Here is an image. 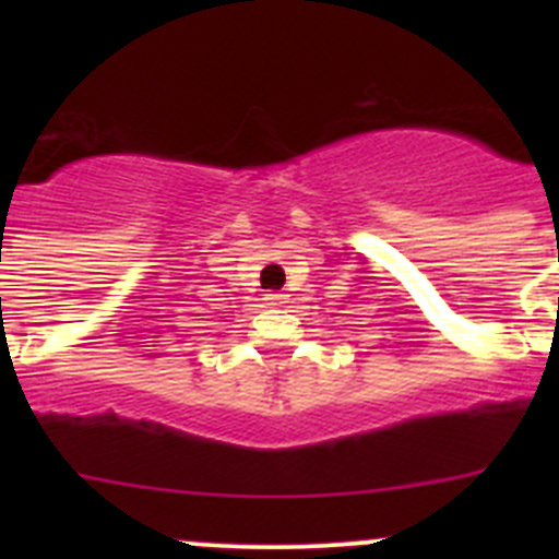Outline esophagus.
Listing matches in <instances>:
<instances>
[{"mask_svg":"<svg viewBox=\"0 0 559 559\" xmlns=\"http://www.w3.org/2000/svg\"><path fill=\"white\" fill-rule=\"evenodd\" d=\"M264 300H267V306H284L286 295H284V292H270V295L264 297Z\"/></svg>","mask_w":559,"mask_h":559,"instance_id":"obj_1","label":"esophagus"}]
</instances>
